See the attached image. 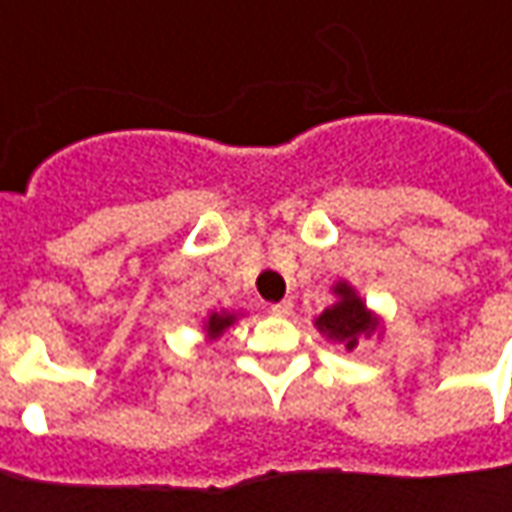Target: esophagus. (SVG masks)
<instances>
[{
	"instance_id": "34e87169",
	"label": "esophagus",
	"mask_w": 512,
	"mask_h": 512,
	"mask_svg": "<svg viewBox=\"0 0 512 512\" xmlns=\"http://www.w3.org/2000/svg\"><path fill=\"white\" fill-rule=\"evenodd\" d=\"M270 312H273V315H278V317L292 315V301H287V298H284V301L273 303V306H270Z\"/></svg>"
}]
</instances>
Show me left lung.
I'll return each instance as SVG.
<instances>
[{"mask_svg": "<svg viewBox=\"0 0 512 512\" xmlns=\"http://www.w3.org/2000/svg\"><path fill=\"white\" fill-rule=\"evenodd\" d=\"M334 292L340 295V301L317 317V329L329 334L331 340L345 343V348L351 351V348H357L359 337H370L376 331L379 320L370 315L365 303L359 301L348 284H337Z\"/></svg>", "mask_w": 512, "mask_h": 512, "instance_id": "left-lung-1", "label": "left lung"}]
</instances>
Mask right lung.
<instances>
[{
    "mask_svg": "<svg viewBox=\"0 0 512 512\" xmlns=\"http://www.w3.org/2000/svg\"><path fill=\"white\" fill-rule=\"evenodd\" d=\"M231 323H234V317L231 315H211L209 317V334H214V337H217V334H222V331L228 329Z\"/></svg>",
    "mask_w": 512,
    "mask_h": 512,
    "instance_id": "obj_1",
    "label": "right lung"
}]
</instances>
